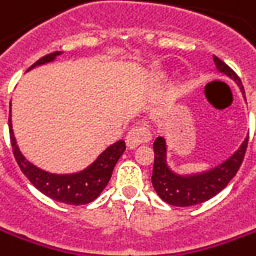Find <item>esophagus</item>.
I'll list each match as a JSON object with an SVG mask.
<instances>
[{
  "mask_svg": "<svg viewBox=\"0 0 256 256\" xmlns=\"http://www.w3.org/2000/svg\"><path fill=\"white\" fill-rule=\"evenodd\" d=\"M151 140L150 128L147 124H136L128 130L126 136V144L128 148H136L142 142H148Z\"/></svg>",
  "mask_w": 256,
  "mask_h": 256,
  "instance_id": "1",
  "label": "esophagus"
}]
</instances>
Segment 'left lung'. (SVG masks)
Returning <instances> with one entry per match:
<instances>
[{
  "label": "left lung",
  "mask_w": 256,
  "mask_h": 256,
  "mask_svg": "<svg viewBox=\"0 0 256 256\" xmlns=\"http://www.w3.org/2000/svg\"><path fill=\"white\" fill-rule=\"evenodd\" d=\"M214 62L218 71L227 74L234 81H237L238 86L241 88L242 94H245L242 82L237 76V72L216 56ZM246 146H248V138H245L240 150L230 160H227L224 164L214 168L213 171L199 175V176L182 178L168 170V166L165 164V151H166L165 142L162 137H158L152 144L154 147V168H152V175H151L152 186L158 196L172 206L186 208V206L203 203L212 199L218 192H222L224 188L228 185L231 179L236 176V174L244 161Z\"/></svg>",
  "instance_id": "left-lung-1"
}]
</instances>
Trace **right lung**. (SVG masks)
I'll return each mask as SVG.
<instances>
[{
    "label": "right lung",
    "mask_w": 256,
    "mask_h": 256,
    "mask_svg": "<svg viewBox=\"0 0 256 256\" xmlns=\"http://www.w3.org/2000/svg\"><path fill=\"white\" fill-rule=\"evenodd\" d=\"M58 54H60L58 52H54V53L43 56L33 66H30L29 70L36 66L52 62L56 56ZM8 124H10L12 151H14V156L20 171L25 174V176L30 180V184L36 189H39L42 194L52 198L53 200L62 202L66 204L80 206V204H86L90 202L95 200L108 185L109 179L112 176L114 165L126 150V142L120 140V142H114V146L108 147L99 156L98 160L85 171L74 174V175H54V174L42 171L30 164L29 161H26V158L20 154L15 142V136L12 132L11 114L8 119Z\"/></svg>",
    "instance_id": "1"
}]
</instances>
